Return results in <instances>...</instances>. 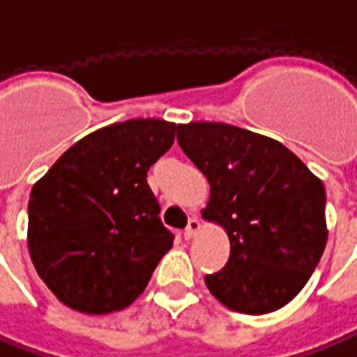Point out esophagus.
Masks as SVG:
<instances>
[{
    "label": "esophagus",
    "mask_w": 357,
    "mask_h": 357,
    "mask_svg": "<svg viewBox=\"0 0 357 357\" xmlns=\"http://www.w3.org/2000/svg\"><path fill=\"white\" fill-rule=\"evenodd\" d=\"M199 230H201V222H199L197 219H191L189 220L188 229H185V232H183V238L191 240L195 234H197Z\"/></svg>",
    "instance_id": "obj_1"
}]
</instances>
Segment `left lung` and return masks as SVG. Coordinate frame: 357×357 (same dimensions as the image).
<instances>
[{"instance_id":"1","label":"left lung","mask_w":357,"mask_h":357,"mask_svg":"<svg viewBox=\"0 0 357 357\" xmlns=\"http://www.w3.org/2000/svg\"><path fill=\"white\" fill-rule=\"evenodd\" d=\"M178 142L209 181L203 219L230 242L205 283L227 309L266 314L287 305L321 260L328 229L322 181L289 148L225 123L178 125Z\"/></svg>"}]
</instances>
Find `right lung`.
Returning a JSON list of instances; mask_svg holds the SVG:
<instances>
[{
    "instance_id": "right-lung-1",
    "label": "right lung",
    "mask_w": 357,
    "mask_h": 357,
    "mask_svg": "<svg viewBox=\"0 0 357 357\" xmlns=\"http://www.w3.org/2000/svg\"><path fill=\"white\" fill-rule=\"evenodd\" d=\"M174 138L176 123L160 119L97 128L33 185L29 254L66 307L84 314L125 309L172 248L146 174Z\"/></svg>"
}]
</instances>
